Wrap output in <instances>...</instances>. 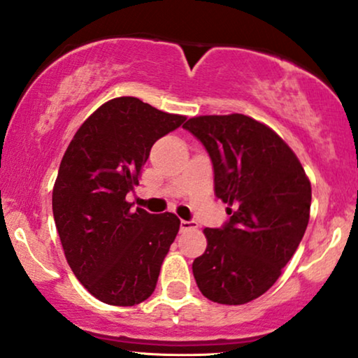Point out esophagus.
Wrapping results in <instances>:
<instances>
[{
    "label": "esophagus",
    "mask_w": 358,
    "mask_h": 358,
    "mask_svg": "<svg viewBox=\"0 0 358 358\" xmlns=\"http://www.w3.org/2000/svg\"><path fill=\"white\" fill-rule=\"evenodd\" d=\"M196 227H198L196 221H185V219H182V222H180V229H182V231H188V229H196Z\"/></svg>",
    "instance_id": "34e87169"
}]
</instances>
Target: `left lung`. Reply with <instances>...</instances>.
Here are the masks:
<instances>
[{
    "instance_id": "8db88e82",
    "label": "left lung",
    "mask_w": 358,
    "mask_h": 358,
    "mask_svg": "<svg viewBox=\"0 0 358 358\" xmlns=\"http://www.w3.org/2000/svg\"><path fill=\"white\" fill-rule=\"evenodd\" d=\"M211 157L214 193L229 221L204 229L208 247L193 262L204 296L245 304L282 275L309 222L311 183L294 152L268 126L244 114L196 116L183 124Z\"/></svg>"
}]
</instances>
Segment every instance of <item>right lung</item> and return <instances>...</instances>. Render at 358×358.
<instances>
[{
  "mask_svg": "<svg viewBox=\"0 0 358 358\" xmlns=\"http://www.w3.org/2000/svg\"><path fill=\"white\" fill-rule=\"evenodd\" d=\"M185 119L139 98H114L66 147L52 211L71 271L99 301L134 306L154 293L180 219L173 213L132 211L126 196L139 185L152 145Z\"/></svg>",
  "mask_w": 358,
  "mask_h": 358,
  "instance_id": "obj_1",
  "label": "right lung"
}]
</instances>
